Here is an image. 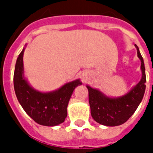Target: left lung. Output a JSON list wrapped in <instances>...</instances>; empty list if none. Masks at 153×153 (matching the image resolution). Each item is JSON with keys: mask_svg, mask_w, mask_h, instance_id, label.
I'll return each mask as SVG.
<instances>
[{"mask_svg": "<svg viewBox=\"0 0 153 153\" xmlns=\"http://www.w3.org/2000/svg\"><path fill=\"white\" fill-rule=\"evenodd\" d=\"M137 56L140 59L142 72L141 79L128 93L120 97L113 98L103 94L98 89L86 85L89 92V103L91 116L98 123L105 126H117L122 125L134 114L141 102L145 94L146 75L144 59L138 47L135 44Z\"/></svg>", "mask_w": 153, "mask_h": 153, "instance_id": "1", "label": "left lung"}]
</instances>
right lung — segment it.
<instances>
[{
	"mask_svg": "<svg viewBox=\"0 0 153 153\" xmlns=\"http://www.w3.org/2000/svg\"><path fill=\"white\" fill-rule=\"evenodd\" d=\"M25 48L18 56L15 66L13 83L16 95L28 116L36 123L55 126L62 123L67 115V105L73 91L82 85L80 79L69 82L50 92H40L30 86L25 77L23 56Z\"/></svg>",
	"mask_w": 153,
	"mask_h": 153,
	"instance_id": "obj_1",
	"label": "right lung"
}]
</instances>
